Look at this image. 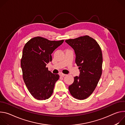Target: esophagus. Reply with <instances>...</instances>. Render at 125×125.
I'll return each instance as SVG.
<instances>
[{
  "instance_id": "esophagus-1",
  "label": "esophagus",
  "mask_w": 125,
  "mask_h": 125,
  "mask_svg": "<svg viewBox=\"0 0 125 125\" xmlns=\"http://www.w3.org/2000/svg\"><path fill=\"white\" fill-rule=\"evenodd\" d=\"M59 75L61 76H62V77H64V76H65V75H66V74H63V73H60V74H59Z\"/></svg>"
}]
</instances>
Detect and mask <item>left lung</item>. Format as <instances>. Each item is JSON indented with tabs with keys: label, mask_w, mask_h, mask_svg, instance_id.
Returning <instances> with one entry per match:
<instances>
[{
	"label": "left lung",
	"mask_w": 125,
	"mask_h": 125,
	"mask_svg": "<svg viewBox=\"0 0 125 125\" xmlns=\"http://www.w3.org/2000/svg\"><path fill=\"white\" fill-rule=\"evenodd\" d=\"M65 42L74 50L80 74L74 77L68 89L74 98L83 100L93 93L102 74V53L97 42L88 36L68 39Z\"/></svg>",
	"instance_id": "8db88e82"
}]
</instances>
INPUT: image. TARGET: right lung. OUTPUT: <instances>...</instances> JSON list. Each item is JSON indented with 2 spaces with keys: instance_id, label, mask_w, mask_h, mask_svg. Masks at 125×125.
Here are the masks:
<instances>
[{
  "instance_id": "1",
  "label": "right lung",
  "mask_w": 125,
  "mask_h": 125,
  "mask_svg": "<svg viewBox=\"0 0 125 125\" xmlns=\"http://www.w3.org/2000/svg\"><path fill=\"white\" fill-rule=\"evenodd\" d=\"M63 41L36 37L24 46L21 60L23 78L31 94L37 100L49 98L59 79V75L49 71L46 65L52 61L51 54Z\"/></svg>"
}]
</instances>
